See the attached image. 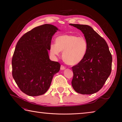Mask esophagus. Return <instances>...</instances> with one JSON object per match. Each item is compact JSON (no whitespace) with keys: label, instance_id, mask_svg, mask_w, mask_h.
Listing matches in <instances>:
<instances>
[{"label":"esophagus","instance_id":"1","mask_svg":"<svg viewBox=\"0 0 122 122\" xmlns=\"http://www.w3.org/2000/svg\"><path fill=\"white\" fill-rule=\"evenodd\" d=\"M60 69H61V70H64V69H66V67H65V66H62V65H61V67H60Z\"/></svg>","mask_w":122,"mask_h":122}]
</instances>
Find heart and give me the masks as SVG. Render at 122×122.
<instances>
[{
	"label": "heart",
	"instance_id": "b5f03b06",
	"mask_svg": "<svg viewBox=\"0 0 122 122\" xmlns=\"http://www.w3.org/2000/svg\"><path fill=\"white\" fill-rule=\"evenodd\" d=\"M88 49V43L83 37L72 35L58 36L55 45H51L50 51L53 55L58 56L63 52L62 58L70 66L77 64L83 60Z\"/></svg>",
	"mask_w": 122,
	"mask_h": 122
}]
</instances>
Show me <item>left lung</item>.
<instances>
[{"mask_svg":"<svg viewBox=\"0 0 122 122\" xmlns=\"http://www.w3.org/2000/svg\"><path fill=\"white\" fill-rule=\"evenodd\" d=\"M81 30L88 43L86 55L72 69V85L75 91L83 95L98 92L111 72L112 57L106 41L87 25L70 24Z\"/></svg>","mask_w":122,"mask_h":122,"instance_id":"1","label":"left lung"}]
</instances>
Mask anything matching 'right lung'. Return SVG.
<instances>
[{"instance_id":"add662e5","label":"right lung","mask_w":122,"mask_h":122,"mask_svg":"<svg viewBox=\"0 0 122 122\" xmlns=\"http://www.w3.org/2000/svg\"><path fill=\"white\" fill-rule=\"evenodd\" d=\"M58 29L46 24L25 33L16 45L12 59V76L21 91L30 96L44 94L60 69L48 55L52 36Z\"/></svg>"}]
</instances>
